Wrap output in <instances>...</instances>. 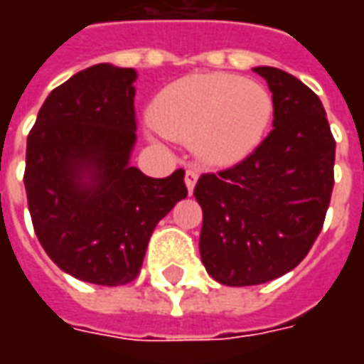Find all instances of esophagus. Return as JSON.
<instances>
[{
	"instance_id": "34e87169",
	"label": "esophagus",
	"mask_w": 364,
	"mask_h": 364,
	"mask_svg": "<svg viewBox=\"0 0 364 364\" xmlns=\"http://www.w3.org/2000/svg\"><path fill=\"white\" fill-rule=\"evenodd\" d=\"M197 179H198V171L195 169V167H189V169H187V173H185V185H187L189 193H193V189H195Z\"/></svg>"
}]
</instances>
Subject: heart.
I'll return each instance as SVG.
<instances>
[{"instance_id": "1", "label": "heart", "mask_w": 364, "mask_h": 364, "mask_svg": "<svg viewBox=\"0 0 364 364\" xmlns=\"http://www.w3.org/2000/svg\"><path fill=\"white\" fill-rule=\"evenodd\" d=\"M151 122L179 142L195 144L210 166H234L259 148L273 120L261 83L232 74H195L169 83L150 109Z\"/></svg>"}]
</instances>
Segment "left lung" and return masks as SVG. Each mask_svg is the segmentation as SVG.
<instances>
[{
	"label": "left lung",
	"instance_id": "left-lung-1",
	"mask_svg": "<svg viewBox=\"0 0 364 364\" xmlns=\"http://www.w3.org/2000/svg\"><path fill=\"white\" fill-rule=\"evenodd\" d=\"M273 93V130L250 158L200 175V259L228 287L263 284L304 259L333 189L336 140L320 97L279 68H253Z\"/></svg>",
	"mask_w": 364,
	"mask_h": 364
}]
</instances>
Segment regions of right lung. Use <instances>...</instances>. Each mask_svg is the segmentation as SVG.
Returning a JSON list of instances; mask_svg holds the SVG:
<instances>
[{"label": "right lung", "instance_id": "obj_1", "mask_svg": "<svg viewBox=\"0 0 364 364\" xmlns=\"http://www.w3.org/2000/svg\"><path fill=\"white\" fill-rule=\"evenodd\" d=\"M136 70L95 64L52 90L27 138L28 213L56 265L103 287L134 281L158 222L187 197L185 171L132 167Z\"/></svg>", "mask_w": 364, "mask_h": 364}]
</instances>
